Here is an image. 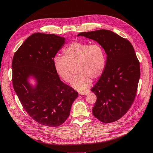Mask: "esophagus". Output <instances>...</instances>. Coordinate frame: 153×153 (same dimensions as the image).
<instances>
[{"label":"esophagus","instance_id":"obj_1","mask_svg":"<svg viewBox=\"0 0 153 153\" xmlns=\"http://www.w3.org/2000/svg\"><path fill=\"white\" fill-rule=\"evenodd\" d=\"M89 92V91H80L79 94L80 95H86Z\"/></svg>","mask_w":153,"mask_h":153}]
</instances>
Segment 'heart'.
Returning a JSON list of instances; mask_svg holds the SVG:
<instances>
[{"mask_svg":"<svg viewBox=\"0 0 153 153\" xmlns=\"http://www.w3.org/2000/svg\"><path fill=\"white\" fill-rule=\"evenodd\" d=\"M63 53L64 56L54 57L53 66L59 76L69 83L72 80V67L76 65L78 74L71 82L74 89L84 91L90 85L91 79H98L103 75L106 54L101 45L76 41L67 46Z\"/></svg>","mask_w":153,"mask_h":153,"instance_id":"b5f03b06","label":"heart"}]
</instances>
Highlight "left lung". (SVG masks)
Segmentation results:
<instances>
[{
    "label": "left lung",
    "instance_id": "1",
    "mask_svg": "<svg viewBox=\"0 0 153 153\" xmlns=\"http://www.w3.org/2000/svg\"><path fill=\"white\" fill-rule=\"evenodd\" d=\"M77 36L96 41L106 54L105 71L91 89L97 96L92 114L105 123L117 121L131 106L140 79V64L133 46L105 29L82 32Z\"/></svg>",
    "mask_w": 153,
    "mask_h": 153
}]
</instances>
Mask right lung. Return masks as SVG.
<instances>
[{"instance_id":"right-lung-1","label":"right lung","mask_w":153,"mask_h":153,"mask_svg":"<svg viewBox=\"0 0 153 153\" xmlns=\"http://www.w3.org/2000/svg\"><path fill=\"white\" fill-rule=\"evenodd\" d=\"M65 41L53 34L34 33L13 59V85L20 103L34 121L46 126L56 127L65 122L78 96L61 80L53 66V58Z\"/></svg>"}]
</instances>
